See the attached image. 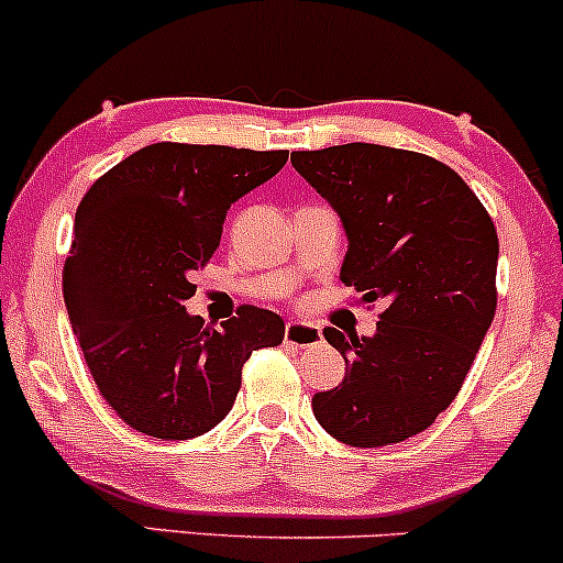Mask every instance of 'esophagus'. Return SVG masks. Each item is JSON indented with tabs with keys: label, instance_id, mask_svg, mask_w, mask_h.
I'll use <instances>...</instances> for the list:
<instances>
[{
	"label": "esophagus",
	"instance_id": "esophagus-1",
	"mask_svg": "<svg viewBox=\"0 0 563 563\" xmlns=\"http://www.w3.org/2000/svg\"><path fill=\"white\" fill-rule=\"evenodd\" d=\"M283 339H286V344H294V347H314L318 342H323V333H320L318 325L291 320V323H286Z\"/></svg>",
	"mask_w": 563,
	"mask_h": 563
}]
</instances>
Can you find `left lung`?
Segmentation results:
<instances>
[{"mask_svg":"<svg viewBox=\"0 0 563 563\" xmlns=\"http://www.w3.org/2000/svg\"><path fill=\"white\" fill-rule=\"evenodd\" d=\"M294 168L347 232L344 286L385 301L368 339L325 329L350 366L314 393L329 435L376 449L428 430L460 393L497 310V230L449 165L419 152L342 144L294 152Z\"/></svg>","mask_w":563,"mask_h":563,"instance_id":"1","label":"left lung"}]
</instances>
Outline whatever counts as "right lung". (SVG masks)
<instances>
[{
	"mask_svg": "<svg viewBox=\"0 0 563 563\" xmlns=\"http://www.w3.org/2000/svg\"><path fill=\"white\" fill-rule=\"evenodd\" d=\"M288 152L152 144L103 173L74 216L64 299L98 393L144 435L187 441L232 409L251 352L283 342L280 314L243 305L211 329L189 314L191 272L219 249L234 200Z\"/></svg>",
	"mask_w": 563,
	"mask_h": 563,
	"instance_id": "right-lung-1",
	"label": "right lung"
}]
</instances>
